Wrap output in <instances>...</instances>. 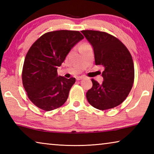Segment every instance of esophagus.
Masks as SVG:
<instances>
[{
	"instance_id": "34e87169",
	"label": "esophagus",
	"mask_w": 154,
	"mask_h": 154,
	"mask_svg": "<svg viewBox=\"0 0 154 154\" xmlns=\"http://www.w3.org/2000/svg\"><path fill=\"white\" fill-rule=\"evenodd\" d=\"M83 78H84V77L83 76H79V77H77L76 79H77V80H82L83 79Z\"/></svg>"
}]
</instances>
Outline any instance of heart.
<instances>
[{
    "label": "heart",
    "instance_id": "1",
    "mask_svg": "<svg viewBox=\"0 0 154 154\" xmlns=\"http://www.w3.org/2000/svg\"><path fill=\"white\" fill-rule=\"evenodd\" d=\"M86 44H87V43H83V45H86Z\"/></svg>",
    "mask_w": 154,
    "mask_h": 154
}]
</instances>
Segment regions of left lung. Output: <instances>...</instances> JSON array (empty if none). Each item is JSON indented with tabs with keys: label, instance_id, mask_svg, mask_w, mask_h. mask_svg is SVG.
Masks as SVG:
<instances>
[{
	"label": "left lung",
	"instance_id": "obj_1",
	"mask_svg": "<svg viewBox=\"0 0 154 154\" xmlns=\"http://www.w3.org/2000/svg\"><path fill=\"white\" fill-rule=\"evenodd\" d=\"M82 32L92 46L96 65L105 68L101 84L92 79V88L86 93L88 103L100 110L116 107L123 103L133 85L131 54L120 41L108 33L96 30Z\"/></svg>",
	"mask_w": 154,
	"mask_h": 154
}]
</instances>
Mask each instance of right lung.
<instances>
[{
	"mask_svg": "<svg viewBox=\"0 0 154 154\" xmlns=\"http://www.w3.org/2000/svg\"><path fill=\"white\" fill-rule=\"evenodd\" d=\"M83 38L79 31L56 30L44 34L30 47L23 66L22 82L37 107L49 111L66 101L75 78L58 77L57 69Z\"/></svg>",
	"mask_w": 154,
	"mask_h": 154,
	"instance_id": "add662e5",
	"label": "right lung"
}]
</instances>
